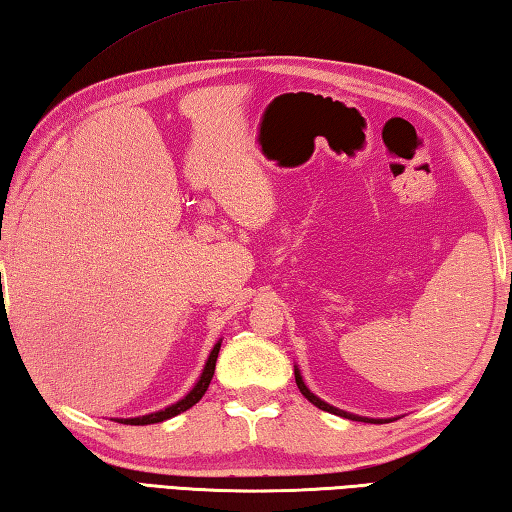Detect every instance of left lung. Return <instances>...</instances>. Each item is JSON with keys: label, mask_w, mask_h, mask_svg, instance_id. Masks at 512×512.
Here are the masks:
<instances>
[{"label": "left lung", "mask_w": 512, "mask_h": 512, "mask_svg": "<svg viewBox=\"0 0 512 512\" xmlns=\"http://www.w3.org/2000/svg\"><path fill=\"white\" fill-rule=\"evenodd\" d=\"M295 383H297V389H300V392H302V396L306 398V401L313 403L315 407H320V410H324V412H331V414L345 416V418H351V421H365V423H387V421H392V418H369V416H358V414H351V412H345V410H338V407H333V405H329L327 401H322L320 396H315V394L311 392V389L304 385L302 374H300V367H297V365H295Z\"/></svg>", "instance_id": "8db88e82"}]
</instances>
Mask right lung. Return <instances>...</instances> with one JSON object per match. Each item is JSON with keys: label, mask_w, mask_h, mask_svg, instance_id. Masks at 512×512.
Segmentation results:
<instances>
[{"label": "right lung", "mask_w": 512, "mask_h": 512, "mask_svg": "<svg viewBox=\"0 0 512 512\" xmlns=\"http://www.w3.org/2000/svg\"><path fill=\"white\" fill-rule=\"evenodd\" d=\"M219 349H221V340H217V345L212 347L210 356L206 360V365H203V371H201L199 380H197V383H194V387L190 389V392L181 398V401L167 405L165 410H159V412H152V414H145V416H134V418H120V421H125L127 425H152V423L167 421V418H172L176 414L190 410L192 405H197L201 401V396L206 394V389L210 385L212 376H215V365H217Z\"/></svg>", "instance_id": "add662e5"}]
</instances>
